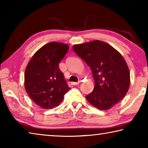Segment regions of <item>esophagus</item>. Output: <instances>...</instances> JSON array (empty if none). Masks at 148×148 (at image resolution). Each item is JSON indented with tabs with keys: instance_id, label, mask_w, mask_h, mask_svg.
<instances>
[{
	"instance_id": "obj_1",
	"label": "esophagus",
	"mask_w": 148,
	"mask_h": 148,
	"mask_svg": "<svg viewBox=\"0 0 148 148\" xmlns=\"http://www.w3.org/2000/svg\"><path fill=\"white\" fill-rule=\"evenodd\" d=\"M71 84L72 86H77V85L79 84V82H71Z\"/></svg>"
}]
</instances>
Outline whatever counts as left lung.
<instances>
[{"instance_id": "1", "label": "left lung", "mask_w": 148, "mask_h": 148, "mask_svg": "<svg viewBox=\"0 0 148 148\" xmlns=\"http://www.w3.org/2000/svg\"><path fill=\"white\" fill-rule=\"evenodd\" d=\"M73 50L91 70L95 87L86 96L101 110L110 109L128 91L130 72L125 59L110 45L100 40L74 45Z\"/></svg>"}]
</instances>
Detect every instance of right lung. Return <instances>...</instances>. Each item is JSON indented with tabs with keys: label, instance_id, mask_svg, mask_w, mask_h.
<instances>
[{
	"label": "right lung",
	"instance_id": "add662e5",
	"mask_svg": "<svg viewBox=\"0 0 148 148\" xmlns=\"http://www.w3.org/2000/svg\"><path fill=\"white\" fill-rule=\"evenodd\" d=\"M69 47L52 42L44 45L30 60L25 72V88L35 103L42 108L56 107L70 90L59 62Z\"/></svg>",
	"mask_w": 148,
	"mask_h": 148
}]
</instances>
